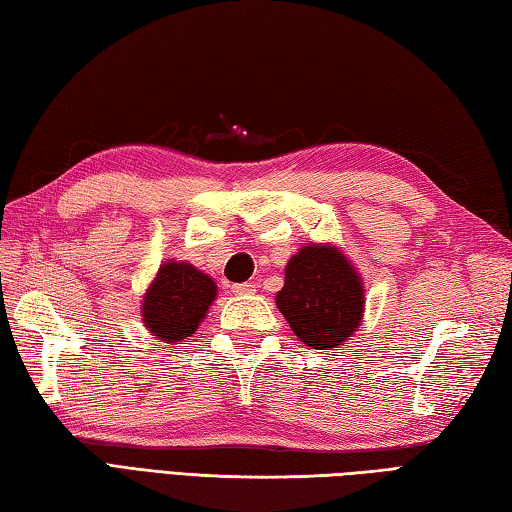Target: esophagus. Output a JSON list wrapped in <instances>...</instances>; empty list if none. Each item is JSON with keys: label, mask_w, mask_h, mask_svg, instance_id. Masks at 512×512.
<instances>
[{"label": "esophagus", "mask_w": 512, "mask_h": 512, "mask_svg": "<svg viewBox=\"0 0 512 512\" xmlns=\"http://www.w3.org/2000/svg\"><path fill=\"white\" fill-rule=\"evenodd\" d=\"M255 290H257V286L253 282H244V284H235L233 286V293L239 295V297H242V295H253Z\"/></svg>", "instance_id": "obj_1"}]
</instances>
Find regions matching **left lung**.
<instances>
[{
  "mask_svg": "<svg viewBox=\"0 0 512 512\" xmlns=\"http://www.w3.org/2000/svg\"><path fill=\"white\" fill-rule=\"evenodd\" d=\"M275 304L306 346L342 348L364 319L362 275L335 244H306L288 259Z\"/></svg>",
  "mask_w": 512,
  "mask_h": 512,
  "instance_id": "left-lung-1",
  "label": "left lung"
}]
</instances>
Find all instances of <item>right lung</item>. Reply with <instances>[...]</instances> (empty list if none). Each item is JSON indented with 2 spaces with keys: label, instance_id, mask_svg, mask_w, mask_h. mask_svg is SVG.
I'll return each instance as SVG.
<instances>
[{
  "label": "right lung",
  "instance_id": "obj_1",
  "mask_svg": "<svg viewBox=\"0 0 512 512\" xmlns=\"http://www.w3.org/2000/svg\"><path fill=\"white\" fill-rule=\"evenodd\" d=\"M217 297V284L204 270L168 259L159 266L142 299V322L166 344L186 342L204 322Z\"/></svg>",
  "mask_w": 512,
  "mask_h": 512
}]
</instances>
